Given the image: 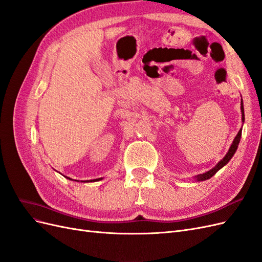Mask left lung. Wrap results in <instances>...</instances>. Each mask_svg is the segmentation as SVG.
<instances>
[{
  "mask_svg": "<svg viewBox=\"0 0 262 262\" xmlns=\"http://www.w3.org/2000/svg\"><path fill=\"white\" fill-rule=\"evenodd\" d=\"M241 110H242V120L243 122L245 121V114H244V105H243V99L241 101ZM241 137H242V129L238 131V133H237V136L235 137L233 143L231 145V147H229L228 152L226 153V155L224 156V158L222 161H220L212 169H210L209 171H205L204 173H200V175H196L195 176V179L198 181H202V180H207V179H210L212 176L215 175V173L222 168L224 167V166L231 161V158L233 157V155L235 154L237 147H238V144H239V141H241Z\"/></svg>",
  "mask_w": 262,
  "mask_h": 262,
  "instance_id": "1",
  "label": "left lung"
}]
</instances>
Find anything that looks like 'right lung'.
Masks as SVG:
<instances>
[{
	"label": "right lung",
	"mask_w": 262,
	"mask_h": 262,
	"mask_svg": "<svg viewBox=\"0 0 262 262\" xmlns=\"http://www.w3.org/2000/svg\"><path fill=\"white\" fill-rule=\"evenodd\" d=\"M66 178H68V179H70V180H72L71 178H69V177H66ZM101 178H98V179H93V180H84V181H81V182H91V181H98V180H100ZM75 181H78V180H75Z\"/></svg>",
	"instance_id": "add662e5"
}]
</instances>
